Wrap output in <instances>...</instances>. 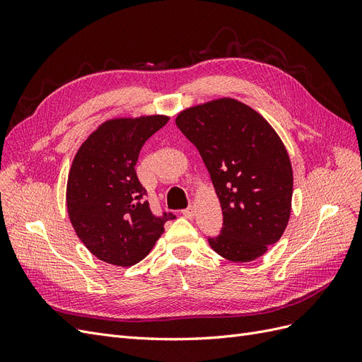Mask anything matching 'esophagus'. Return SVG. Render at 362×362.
Instances as JSON below:
<instances>
[{"label":"esophagus","instance_id":"34e87169","mask_svg":"<svg viewBox=\"0 0 362 362\" xmlns=\"http://www.w3.org/2000/svg\"><path fill=\"white\" fill-rule=\"evenodd\" d=\"M182 216L184 217H187V218H193V216H194V206H187L185 208V210H182Z\"/></svg>","mask_w":362,"mask_h":362}]
</instances>
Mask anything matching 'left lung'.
I'll return each instance as SVG.
<instances>
[{"mask_svg":"<svg viewBox=\"0 0 362 362\" xmlns=\"http://www.w3.org/2000/svg\"><path fill=\"white\" fill-rule=\"evenodd\" d=\"M175 124L198 148L223 213L218 255L249 262L284 234L291 213L293 169L273 127L254 108L218 98L180 112Z\"/></svg>","mask_w":362,"mask_h":362,"instance_id":"1","label":"left lung"}]
</instances>
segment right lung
Returning a JSON list of instances; mask_svg holds the SVG:
<instances>
[{
	"instance_id": "right-lung-1",
	"label": "right lung",
	"mask_w": 362,
	"mask_h": 362,
	"mask_svg": "<svg viewBox=\"0 0 362 362\" xmlns=\"http://www.w3.org/2000/svg\"><path fill=\"white\" fill-rule=\"evenodd\" d=\"M168 120L164 115L108 119L74 157L66 185L71 223L92 255L108 264L129 267L144 259L175 218L152 214L134 169L141 146Z\"/></svg>"
}]
</instances>
